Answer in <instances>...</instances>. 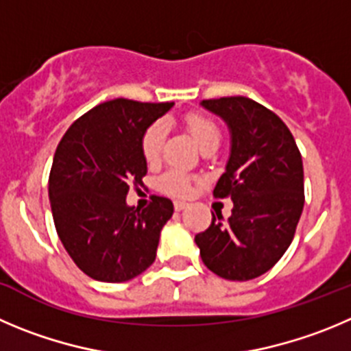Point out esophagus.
<instances>
[{
	"mask_svg": "<svg viewBox=\"0 0 351 351\" xmlns=\"http://www.w3.org/2000/svg\"><path fill=\"white\" fill-rule=\"evenodd\" d=\"M186 208V202L185 201H175V209L176 211H182V209Z\"/></svg>",
	"mask_w": 351,
	"mask_h": 351,
	"instance_id": "obj_1",
	"label": "esophagus"
}]
</instances>
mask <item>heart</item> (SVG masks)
<instances>
[{
  "label": "heart",
  "mask_w": 351,
  "mask_h": 351,
  "mask_svg": "<svg viewBox=\"0 0 351 351\" xmlns=\"http://www.w3.org/2000/svg\"><path fill=\"white\" fill-rule=\"evenodd\" d=\"M185 124L201 149L208 145V143L220 142V128H218L215 121L209 119L208 116L192 112L185 117ZM165 140L166 126L162 121H156V123L149 124L145 128V131L142 133V138H140V150H142L143 159L149 165H156L157 160L160 159ZM157 186L165 194L185 197L192 191V176L186 175L182 169H169V171H166L165 175L157 180Z\"/></svg>",
  "instance_id": "heart-1"
}]
</instances>
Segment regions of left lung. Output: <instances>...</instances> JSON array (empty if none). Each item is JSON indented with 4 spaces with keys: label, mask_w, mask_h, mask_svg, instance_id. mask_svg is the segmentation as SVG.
Listing matches in <instances>:
<instances>
[{
    "label": "left lung",
    "mask_w": 351,
    "mask_h": 351,
    "mask_svg": "<svg viewBox=\"0 0 351 351\" xmlns=\"http://www.w3.org/2000/svg\"><path fill=\"white\" fill-rule=\"evenodd\" d=\"M232 133L227 169L213 195L234 201L227 223L213 215L195 235L201 258L227 280H251L270 270L294 239L304 204L303 160L293 133L275 112L247 97L202 100Z\"/></svg>",
    "instance_id": "8db88e82"
}]
</instances>
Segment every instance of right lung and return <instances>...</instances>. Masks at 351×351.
Segmentation results:
<instances>
[{
	"instance_id": "add662e5",
	"label": "right lung",
	"mask_w": 351,
	"mask_h": 351,
	"mask_svg": "<svg viewBox=\"0 0 351 351\" xmlns=\"http://www.w3.org/2000/svg\"><path fill=\"white\" fill-rule=\"evenodd\" d=\"M173 101H104L76 119L55 150L48 191L57 234L88 277L124 282L156 260L159 235L173 215L168 197L130 208V186H143L140 138Z\"/></svg>"
}]
</instances>
